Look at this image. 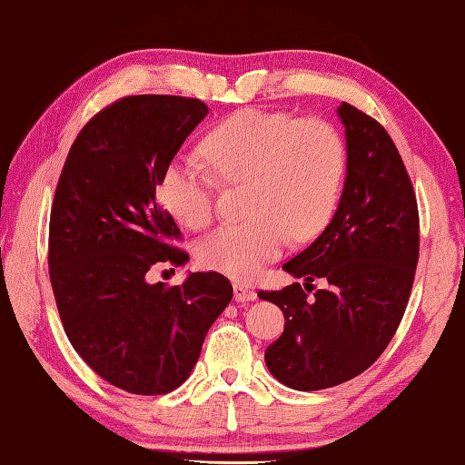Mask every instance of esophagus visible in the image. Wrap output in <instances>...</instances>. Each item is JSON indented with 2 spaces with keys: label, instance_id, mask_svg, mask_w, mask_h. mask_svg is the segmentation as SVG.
Instances as JSON below:
<instances>
[{
  "label": "esophagus",
  "instance_id": "obj_1",
  "mask_svg": "<svg viewBox=\"0 0 465 465\" xmlns=\"http://www.w3.org/2000/svg\"><path fill=\"white\" fill-rule=\"evenodd\" d=\"M234 301L236 302H251V301H254L257 299V292H254L252 289H249L246 285H241V282H234Z\"/></svg>",
  "mask_w": 465,
  "mask_h": 465
}]
</instances>
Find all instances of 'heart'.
I'll return each mask as SVG.
<instances>
[{"mask_svg":"<svg viewBox=\"0 0 465 465\" xmlns=\"http://www.w3.org/2000/svg\"><path fill=\"white\" fill-rule=\"evenodd\" d=\"M206 166L221 183H246L242 221L223 223L196 244L206 269L251 279L277 259L291 234L312 239L333 216L343 188V138L325 120L242 110L203 142ZM160 196L174 219L203 229L214 213V178L191 156L170 160Z\"/></svg>","mask_w":465,"mask_h":465,"instance_id":"obj_1","label":"heart"}]
</instances>
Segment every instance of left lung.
I'll return each mask as SVG.
<instances>
[{
    "mask_svg": "<svg viewBox=\"0 0 465 465\" xmlns=\"http://www.w3.org/2000/svg\"><path fill=\"white\" fill-rule=\"evenodd\" d=\"M345 184L333 219L295 259L282 264L305 279L261 291L285 315V331L264 351L282 385L317 391L345 383L385 351L410 301L420 257L418 201L393 140L377 120L341 102ZM315 278L328 287L307 300Z\"/></svg>",
    "mask_w": 465,
    "mask_h": 465,
    "instance_id": "8db88e82",
    "label": "left lung"
}]
</instances>
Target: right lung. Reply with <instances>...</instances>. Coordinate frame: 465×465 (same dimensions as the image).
I'll use <instances>...</instances> for the list:
<instances>
[{
    "label": "right lung",
    "mask_w": 465,
    "mask_h": 465,
    "mask_svg": "<svg viewBox=\"0 0 465 465\" xmlns=\"http://www.w3.org/2000/svg\"><path fill=\"white\" fill-rule=\"evenodd\" d=\"M206 114L194 98H122L82 128L55 188L47 264L65 335L94 371L128 393L183 385L232 299L221 272H191L176 287L146 274L188 261L170 244L180 231L158 188Z\"/></svg>",
    "instance_id": "1"
}]
</instances>
